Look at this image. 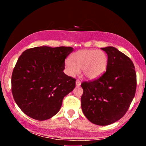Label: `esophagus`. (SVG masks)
Returning <instances> with one entry per match:
<instances>
[{"label":"esophagus","instance_id":"1","mask_svg":"<svg viewBox=\"0 0 146 146\" xmlns=\"http://www.w3.org/2000/svg\"><path fill=\"white\" fill-rule=\"evenodd\" d=\"M81 84V82H80L79 80H76V86H77V87H78V86H80Z\"/></svg>","mask_w":146,"mask_h":146}]
</instances>
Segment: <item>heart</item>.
Wrapping results in <instances>:
<instances>
[{"instance_id": "b5f03b06", "label": "heart", "mask_w": 146, "mask_h": 146, "mask_svg": "<svg viewBox=\"0 0 146 146\" xmlns=\"http://www.w3.org/2000/svg\"><path fill=\"white\" fill-rule=\"evenodd\" d=\"M65 60L66 72L70 76L82 73L89 80L98 78L105 72L108 63L107 54L102 50L82 49Z\"/></svg>"}]
</instances>
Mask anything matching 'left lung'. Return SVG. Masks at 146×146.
I'll use <instances>...</instances> for the list:
<instances>
[{
  "mask_svg": "<svg viewBox=\"0 0 146 146\" xmlns=\"http://www.w3.org/2000/svg\"><path fill=\"white\" fill-rule=\"evenodd\" d=\"M107 53L106 71L100 78L81 84V107L94 124L108 125L125 114L135 97L137 74L131 60L117 48H101Z\"/></svg>",
  "mask_w": 146,
  "mask_h": 146,
  "instance_id": "left-lung-1",
  "label": "left lung"
}]
</instances>
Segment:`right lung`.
<instances>
[{
	"instance_id": "1",
	"label": "right lung",
	"mask_w": 146,
	"mask_h": 146,
	"mask_svg": "<svg viewBox=\"0 0 146 146\" xmlns=\"http://www.w3.org/2000/svg\"><path fill=\"white\" fill-rule=\"evenodd\" d=\"M71 47H35L20 56L11 76L14 100L28 117L37 120L53 117L76 80L63 72Z\"/></svg>"
}]
</instances>
